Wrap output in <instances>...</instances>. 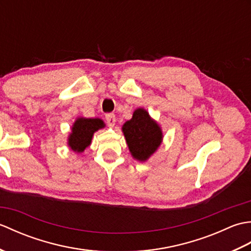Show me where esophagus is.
Wrapping results in <instances>:
<instances>
[{"label": "esophagus", "mask_w": 251, "mask_h": 251, "mask_svg": "<svg viewBox=\"0 0 251 251\" xmlns=\"http://www.w3.org/2000/svg\"><path fill=\"white\" fill-rule=\"evenodd\" d=\"M105 120H106V123H108V125L110 127H113L115 125V122H116V119H115V115L113 113H108L105 114Z\"/></svg>", "instance_id": "34e87169"}]
</instances>
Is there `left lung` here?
I'll use <instances>...</instances> for the list:
<instances>
[{
	"mask_svg": "<svg viewBox=\"0 0 251 251\" xmlns=\"http://www.w3.org/2000/svg\"><path fill=\"white\" fill-rule=\"evenodd\" d=\"M122 130L132 157L139 162L149 159L163 140L161 127L142 108L135 110L131 120L123 125Z\"/></svg>",
	"mask_w": 251,
	"mask_h": 251,
	"instance_id": "left-lung-1",
	"label": "left lung"
}]
</instances>
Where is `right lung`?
I'll return each instance as SVG.
<instances>
[{
    "instance_id": "add662e5",
    "label": "right lung",
    "mask_w": 251,
    "mask_h": 251,
    "mask_svg": "<svg viewBox=\"0 0 251 251\" xmlns=\"http://www.w3.org/2000/svg\"><path fill=\"white\" fill-rule=\"evenodd\" d=\"M104 126L103 121L100 119L78 117L72 125L71 134L68 137V146L72 151L82 153L92 143L95 132Z\"/></svg>"
}]
</instances>
